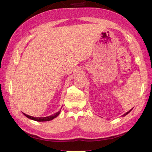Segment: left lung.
Listing matches in <instances>:
<instances>
[{"label": "left lung", "instance_id": "left-lung-1", "mask_svg": "<svg viewBox=\"0 0 152 152\" xmlns=\"http://www.w3.org/2000/svg\"><path fill=\"white\" fill-rule=\"evenodd\" d=\"M132 110V109H131L130 110H129V111H128V112H127V113H125V114H124V115H123V116H125V115H127V114H128V113H129V112H130V111H131V110Z\"/></svg>", "mask_w": 152, "mask_h": 152}]
</instances>
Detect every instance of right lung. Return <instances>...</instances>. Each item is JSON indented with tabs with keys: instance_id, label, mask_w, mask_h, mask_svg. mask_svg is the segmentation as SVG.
Returning <instances> with one entry per match:
<instances>
[{
	"instance_id": "1",
	"label": "right lung",
	"mask_w": 152,
	"mask_h": 152,
	"mask_svg": "<svg viewBox=\"0 0 152 152\" xmlns=\"http://www.w3.org/2000/svg\"><path fill=\"white\" fill-rule=\"evenodd\" d=\"M60 110H59L58 112L56 113L54 115H51V116H48V117H32V116H30V115H26L25 114V113H23L25 117H27V118H29V119H32V120H34V121H51L54 119V118H56V117H58L59 114L60 113Z\"/></svg>"
}]
</instances>
